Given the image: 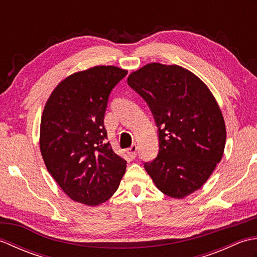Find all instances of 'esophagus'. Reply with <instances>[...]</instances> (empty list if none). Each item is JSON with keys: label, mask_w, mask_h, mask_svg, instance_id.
<instances>
[{"label": "esophagus", "mask_w": 257, "mask_h": 257, "mask_svg": "<svg viewBox=\"0 0 257 257\" xmlns=\"http://www.w3.org/2000/svg\"><path fill=\"white\" fill-rule=\"evenodd\" d=\"M137 150H138L137 145H133L132 147H130V148H128L127 154L130 158H132V159H135V158L137 157Z\"/></svg>", "instance_id": "34e87169"}]
</instances>
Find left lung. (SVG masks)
Masks as SVG:
<instances>
[{"label": "left lung", "mask_w": 257, "mask_h": 257, "mask_svg": "<svg viewBox=\"0 0 257 257\" xmlns=\"http://www.w3.org/2000/svg\"><path fill=\"white\" fill-rule=\"evenodd\" d=\"M127 81L158 128L159 152L145 162L146 171L161 192L182 199L200 189L222 159L226 130L220 108L203 81L177 65L148 64Z\"/></svg>", "instance_id": "1"}]
</instances>
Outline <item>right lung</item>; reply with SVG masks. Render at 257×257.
I'll return each mask as SVG.
<instances>
[{
	"instance_id": "add662e5",
	"label": "right lung",
	"mask_w": 257,
	"mask_h": 257,
	"mask_svg": "<svg viewBox=\"0 0 257 257\" xmlns=\"http://www.w3.org/2000/svg\"><path fill=\"white\" fill-rule=\"evenodd\" d=\"M96 66L70 75L45 105L40 147L48 172L70 199L97 205L116 192L125 161L107 143L103 124L111 90L127 75Z\"/></svg>"
}]
</instances>
